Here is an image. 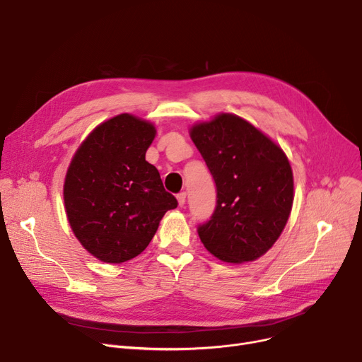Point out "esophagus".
Returning <instances> with one entry per match:
<instances>
[{"label": "esophagus", "mask_w": 362, "mask_h": 362, "mask_svg": "<svg viewBox=\"0 0 362 362\" xmlns=\"http://www.w3.org/2000/svg\"><path fill=\"white\" fill-rule=\"evenodd\" d=\"M177 202H179L180 206H183V205L186 204V192H180V194L177 195Z\"/></svg>", "instance_id": "obj_1"}]
</instances>
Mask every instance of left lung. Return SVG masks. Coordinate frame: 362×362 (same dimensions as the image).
Instances as JSON below:
<instances>
[{"label":"left lung","instance_id":"1","mask_svg":"<svg viewBox=\"0 0 362 362\" xmlns=\"http://www.w3.org/2000/svg\"><path fill=\"white\" fill-rule=\"evenodd\" d=\"M217 186L211 220L198 227L208 252L224 262L259 258L280 238L293 204L284 151L250 122L220 112L189 129Z\"/></svg>","mask_w":362,"mask_h":362}]
</instances>
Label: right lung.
Masks as SVG:
<instances>
[{
  "instance_id": "add662e5",
  "label": "right lung",
  "mask_w": 362,
  "mask_h": 362,
  "mask_svg": "<svg viewBox=\"0 0 362 362\" xmlns=\"http://www.w3.org/2000/svg\"><path fill=\"white\" fill-rule=\"evenodd\" d=\"M156 135L154 124L123 112L95 127L70 161L63 187L67 220L83 248L103 262L138 257L164 214L177 206L145 160Z\"/></svg>"
}]
</instances>
